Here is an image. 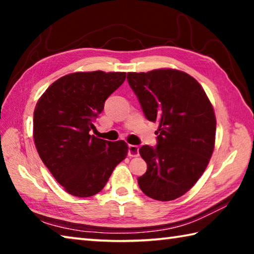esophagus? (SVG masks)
Listing matches in <instances>:
<instances>
[{
  "mask_svg": "<svg viewBox=\"0 0 254 254\" xmlns=\"http://www.w3.org/2000/svg\"><path fill=\"white\" fill-rule=\"evenodd\" d=\"M128 157H137L139 156V147L134 144L128 145Z\"/></svg>",
  "mask_w": 254,
  "mask_h": 254,
  "instance_id": "obj_1",
  "label": "esophagus"
}]
</instances>
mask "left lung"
I'll use <instances>...</instances> for the list:
<instances>
[{"label":"left lung","instance_id":"1","mask_svg":"<svg viewBox=\"0 0 254 254\" xmlns=\"http://www.w3.org/2000/svg\"><path fill=\"white\" fill-rule=\"evenodd\" d=\"M127 81L144 117L158 122L157 145L139 152L147 173L137 178L150 198L168 201L187 192L212 157L216 119L200 84L176 69L127 72Z\"/></svg>","mask_w":254,"mask_h":254}]
</instances>
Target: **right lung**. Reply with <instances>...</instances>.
Wrapping results in <instances>:
<instances>
[{"mask_svg": "<svg viewBox=\"0 0 254 254\" xmlns=\"http://www.w3.org/2000/svg\"><path fill=\"white\" fill-rule=\"evenodd\" d=\"M126 77V72H74L51 84L37 103L34 144L68 194L89 197L100 192L127 157L124 141L110 142L89 134L107 97Z\"/></svg>", "mask_w": 254, "mask_h": 254, "instance_id": "1", "label": "right lung"}]
</instances>
